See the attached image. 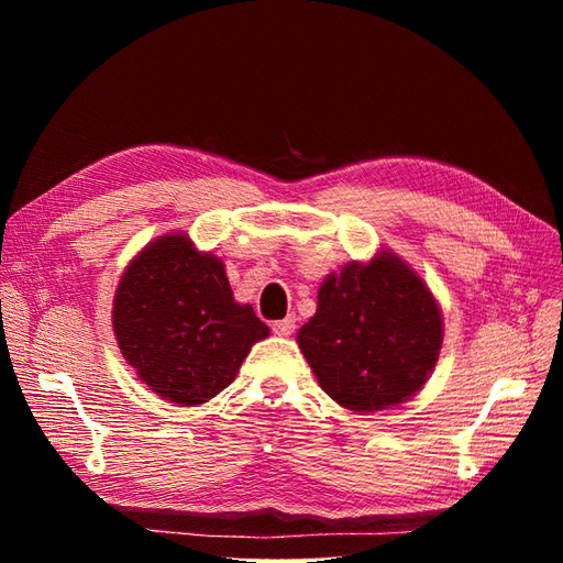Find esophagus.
<instances>
[{
  "mask_svg": "<svg viewBox=\"0 0 563 563\" xmlns=\"http://www.w3.org/2000/svg\"><path fill=\"white\" fill-rule=\"evenodd\" d=\"M272 331H275L277 335H291L296 331V317L288 314L286 319L272 321Z\"/></svg>",
  "mask_w": 563,
  "mask_h": 563,
  "instance_id": "1",
  "label": "esophagus"
}]
</instances>
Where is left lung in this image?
Here are the masks:
<instances>
[{
    "mask_svg": "<svg viewBox=\"0 0 563 563\" xmlns=\"http://www.w3.org/2000/svg\"><path fill=\"white\" fill-rule=\"evenodd\" d=\"M441 338L432 294L397 255L383 253L321 284L298 345L321 389L366 413L416 395L439 360Z\"/></svg>",
    "mask_w": 563,
    "mask_h": 563,
    "instance_id": "obj_1",
    "label": "left lung"
}]
</instances>
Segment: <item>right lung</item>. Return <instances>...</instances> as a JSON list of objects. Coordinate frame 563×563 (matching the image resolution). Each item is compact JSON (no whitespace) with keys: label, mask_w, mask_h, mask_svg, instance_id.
<instances>
[{"label":"right lung","mask_w":563,"mask_h":563,"mask_svg":"<svg viewBox=\"0 0 563 563\" xmlns=\"http://www.w3.org/2000/svg\"><path fill=\"white\" fill-rule=\"evenodd\" d=\"M112 323L139 378L183 406L223 391L253 343L269 335L251 305L234 302L223 263L180 234L162 236L131 261Z\"/></svg>","instance_id":"1"}]
</instances>
